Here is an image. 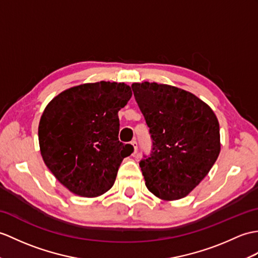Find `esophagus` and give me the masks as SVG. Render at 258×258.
Returning a JSON list of instances; mask_svg holds the SVG:
<instances>
[{"mask_svg": "<svg viewBox=\"0 0 258 258\" xmlns=\"http://www.w3.org/2000/svg\"><path fill=\"white\" fill-rule=\"evenodd\" d=\"M131 144H132V146H133V149H134L133 154H136V152H137V143H136V141H133Z\"/></svg>", "mask_w": 258, "mask_h": 258, "instance_id": "1", "label": "esophagus"}]
</instances>
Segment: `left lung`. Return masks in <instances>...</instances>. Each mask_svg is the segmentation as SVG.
<instances>
[{
	"label": "left lung",
	"mask_w": 258,
	"mask_h": 258,
	"mask_svg": "<svg viewBox=\"0 0 258 258\" xmlns=\"http://www.w3.org/2000/svg\"><path fill=\"white\" fill-rule=\"evenodd\" d=\"M153 139L140 166L147 189L165 201L187 197L211 170L221 151L220 125L206 102L157 82L132 85Z\"/></svg>",
	"instance_id": "1"
}]
</instances>
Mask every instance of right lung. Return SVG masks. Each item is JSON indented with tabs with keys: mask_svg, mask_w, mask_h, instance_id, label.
Listing matches in <instances>:
<instances>
[{
	"mask_svg": "<svg viewBox=\"0 0 258 258\" xmlns=\"http://www.w3.org/2000/svg\"><path fill=\"white\" fill-rule=\"evenodd\" d=\"M132 97L124 82L100 81L66 89L47 104L38 125L40 155L70 192L97 198L115 182L133 146L118 141V111Z\"/></svg>",
	"mask_w": 258,
	"mask_h": 258,
	"instance_id": "right-lung-1",
	"label": "right lung"
}]
</instances>
